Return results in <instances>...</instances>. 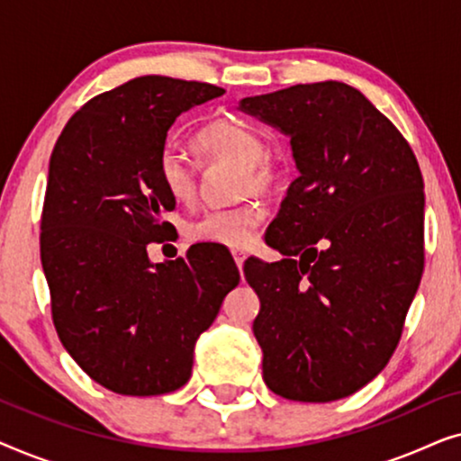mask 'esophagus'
<instances>
[{
  "label": "esophagus",
  "mask_w": 461,
  "mask_h": 461,
  "mask_svg": "<svg viewBox=\"0 0 461 461\" xmlns=\"http://www.w3.org/2000/svg\"><path fill=\"white\" fill-rule=\"evenodd\" d=\"M232 258H235L237 267L241 268V267H243V262H245V254H243V251H232Z\"/></svg>",
  "instance_id": "esophagus-1"
}]
</instances>
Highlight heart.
Instances as JSON below:
<instances>
[{
  "instance_id": "heart-1",
  "label": "heart",
  "mask_w": 461,
  "mask_h": 461,
  "mask_svg": "<svg viewBox=\"0 0 461 461\" xmlns=\"http://www.w3.org/2000/svg\"><path fill=\"white\" fill-rule=\"evenodd\" d=\"M194 149L207 163H232L239 166V194H268L279 182L275 161L267 155V144L254 130L229 119H218L203 128L194 138ZM157 176L176 203H191L197 197V172L174 150H166L157 163ZM262 222L258 203H241L222 210L203 212L186 226V235L194 243L245 248L254 237L256 226Z\"/></svg>"
}]
</instances>
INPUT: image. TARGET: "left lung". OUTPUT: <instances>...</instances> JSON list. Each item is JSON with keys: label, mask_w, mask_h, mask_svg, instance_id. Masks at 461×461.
<instances>
[{"label": "left lung", "mask_w": 461, "mask_h": 461, "mask_svg": "<svg viewBox=\"0 0 461 461\" xmlns=\"http://www.w3.org/2000/svg\"><path fill=\"white\" fill-rule=\"evenodd\" d=\"M239 111L285 134L300 172L264 237L285 258L245 262L264 382L289 401L344 399L386 367L420 287L418 159L342 81L243 98Z\"/></svg>", "instance_id": "8db88e82"}]
</instances>
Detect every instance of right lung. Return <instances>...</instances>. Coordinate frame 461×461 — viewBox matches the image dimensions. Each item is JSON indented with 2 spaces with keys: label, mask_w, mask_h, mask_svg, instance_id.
<instances>
[{
  "label": "right lung",
  "mask_w": 461,
  "mask_h": 461,
  "mask_svg": "<svg viewBox=\"0 0 461 461\" xmlns=\"http://www.w3.org/2000/svg\"><path fill=\"white\" fill-rule=\"evenodd\" d=\"M222 87L144 75L86 103L50 157L41 267L59 338L75 363L117 394L174 393L191 377L194 344L239 270L222 249L150 262L176 201L157 163L182 113Z\"/></svg>",
  "instance_id": "add662e5"
}]
</instances>
